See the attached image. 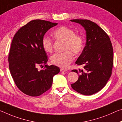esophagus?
<instances>
[{
  "mask_svg": "<svg viewBox=\"0 0 122 122\" xmlns=\"http://www.w3.org/2000/svg\"><path fill=\"white\" fill-rule=\"evenodd\" d=\"M60 71H62V72H66V71H67V70L66 69H64V68H61Z\"/></svg>",
  "mask_w": 122,
  "mask_h": 122,
  "instance_id": "34e87169",
  "label": "esophagus"
}]
</instances>
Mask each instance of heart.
<instances>
[{
  "mask_svg": "<svg viewBox=\"0 0 122 122\" xmlns=\"http://www.w3.org/2000/svg\"><path fill=\"white\" fill-rule=\"evenodd\" d=\"M52 36L56 40L65 42L62 53H54L51 56L52 64L65 68L73 60L72 53L78 55L82 51L84 41L82 37L75 34L74 30L67 26L59 27L52 33ZM42 46L44 51L51 53L53 51V41L51 38L44 37L42 40Z\"/></svg>",
  "mask_w": 122,
  "mask_h": 122,
  "instance_id": "1",
  "label": "heart"
}]
</instances>
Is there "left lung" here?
<instances>
[{
    "label": "left lung",
    "instance_id": "8db88e82",
    "mask_svg": "<svg viewBox=\"0 0 122 122\" xmlns=\"http://www.w3.org/2000/svg\"><path fill=\"white\" fill-rule=\"evenodd\" d=\"M86 30V46L75 63L83 69L71 71L80 74L78 80L71 85L79 93L90 96L99 92L106 85L112 74L113 48L107 34L96 23L87 19H72Z\"/></svg>",
    "mask_w": 122,
    "mask_h": 122
}]
</instances>
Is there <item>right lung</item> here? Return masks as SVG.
I'll return each instance as SVG.
<instances>
[{"mask_svg": "<svg viewBox=\"0 0 122 122\" xmlns=\"http://www.w3.org/2000/svg\"><path fill=\"white\" fill-rule=\"evenodd\" d=\"M57 23L35 19L19 29L11 43L8 60L11 76L19 90L31 97L41 95L51 87L54 75L60 72L48 60L42 46L44 34ZM44 64L40 71L37 67Z\"/></svg>", "mask_w": 122, "mask_h": 122, "instance_id": "right-lung-1", "label": "right lung"}]
</instances>
